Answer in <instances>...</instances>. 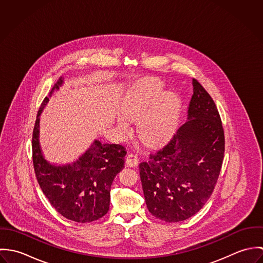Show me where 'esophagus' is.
Returning a JSON list of instances; mask_svg holds the SVG:
<instances>
[{
    "label": "esophagus",
    "instance_id": "esophagus-1",
    "mask_svg": "<svg viewBox=\"0 0 263 263\" xmlns=\"http://www.w3.org/2000/svg\"><path fill=\"white\" fill-rule=\"evenodd\" d=\"M125 163L129 167H136L139 163V159L135 154H128L125 158Z\"/></svg>",
    "mask_w": 263,
    "mask_h": 263
}]
</instances>
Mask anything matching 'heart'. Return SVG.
Segmentation results:
<instances>
[{"instance_id": "b5f03b06", "label": "heart", "mask_w": 263, "mask_h": 263, "mask_svg": "<svg viewBox=\"0 0 263 263\" xmlns=\"http://www.w3.org/2000/svg\"><path fill=\"white\" fill-rule=\"evenodd\" d=\"M180 109V98L172 92L164 93L162 83L152 80L136 88L123 102L120 113L130 121H137L139 138L149 146L168 141L173 135ZM118 129L122 134L129 130L128 123L120 118Z\"/></svg>"}]
</instances>
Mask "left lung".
<instances>
[{
  "label": "left lung",
  "instance_id": "1",
  "mask_svg": "<svg viewBox=\"0 0 263 263\" xmlns=\"http://www.w3.org/2000/svg\"><path fill=\"white\" fill-rule=\"evenodd\" d=\"M188 120L167 145L140 164L147 208L162 221L176 223L195 215L211 197L225 154V134L218 108L192 79Z\"/></svg>",
  "mask_w": 263,
  "mask_h": 263
}]
</instances>
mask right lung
<instances>
[{"label":"right lung","mask_w":263,"mask_h":263,"mask_svg":"<svg viewBox=\"0 0 263 263\" xmlns=\"http://www.w3.org/2000/svg\"><path fill=\"white\" fill-rule=\"evenodd\" d=\"M63 84L60 78L52 87ZM45 97L37 113L32 134V160L35 176L50 204L63 217L77 223H90L107 214L113 179L124 165L126 151L118 144L94 141L73 164L54 166L42 156L39 146V115L47 103Z\"/></svg>","instance_id":"1"}]
</instances>
